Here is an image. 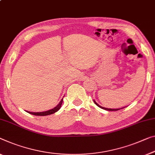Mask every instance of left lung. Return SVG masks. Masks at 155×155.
Segmentation results:
<instances>
[{"instance_id":"left-lung-1","label":"left lung","mask_w":155,"mask_h":155,"mask_svg":"<svg viewBox=\"0 0 155 155\" xmlns=\"http://www.w3.org/2000/svg\"><path fill=\"white\" fill-rule=\"evenodd\" d=\"M94 102H95V104H96V105L97 106V107H99L100 108H101V109H104V110H107V111H118V110H119V109H123V108H125V107H122V108H120V109H109V108H106V107H102V106H101V105H99L97 103V102L94 101Z\"/></svg>"}]
</instances>
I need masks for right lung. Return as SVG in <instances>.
<instances>
[{
	"label": "right lung",
	"instance_id": "right-lung-1",
	"mask_svg": "<svg viewBox=\"0 0 155 155\" xmlns=\"http://www.w3.org/2000/svg\"><path fill=\"white\" fill-rule=\"evenodd\" d=\"M63 102V98L61 100V101L59 102V103L57 105L56 107H54L53 109H50V110L48 111H41V112H31V111H26V112L29 113L30 114H32V115L35 116H48V115H51V114H53L54 113H55L58 111L59 109L61 108V104H62Z\"/></svg>",
	"mask_w": 155,
	"mask_h": 155
}]
</instances>
